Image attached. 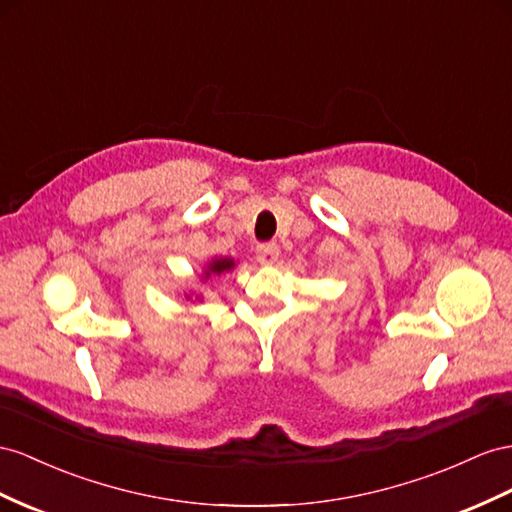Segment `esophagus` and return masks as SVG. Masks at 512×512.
I'll return each mask as SVG.
<instances>
[{
	"label": "esophagus",
	"instance_id": "34e87169",
	"mask_svg": "<svg viewBox=\"0 0 512 512\" xmlns=\"http://www.w3.org/2000/svg\"><path fill=\"white\" fill-rule=\"evenodd\" d=\"M277 257H279L277 242H261L257 246V259L261 261V264H274Z\"/></svg>",
	"mask_w": 512,
	"mask_h": 512
}]
</instances>
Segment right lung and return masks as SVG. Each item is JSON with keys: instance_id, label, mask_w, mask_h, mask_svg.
I'll return each instance as SVG.
<instances>
[{"instance_id": "add662e5", "label": "right lung", "mask_w": 512, "mask_h": 512, "mask_svg": "<svg viewBox=\"0 0 512 512\" xmlns=\"http://www.w3.org/2000/svg\"><path fill=\"white\" fill-rule=\"evenodd\" d=\"M231 268H233V261L231 259H216V261H212V264L207 266V277H209V272L220 274V272L231 270Z\"/></svg>"}]
</instances>
